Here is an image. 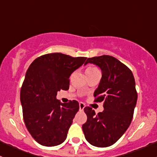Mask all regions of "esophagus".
<instances>
[{"label":"esophagus","mask_w":157,"mask_h":157,"mask_svg":"<svg viewBox=\"0 0 157 157\" xmlns=\"http://www.w3.org/2000/svg\"><path fill=\"white\" fill-rule=\"evenodd\" d=\"M79 106H80V110L83 111L85 108V104L83 102H80L79 103Z\"/></svg>","instance_id":"34e87169"}]
</instances>
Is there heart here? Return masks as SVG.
I'll return each instance as SVG.
<instances>
[{
	"mask_svg": "<svg viewBox=\"0 0 157 157\" xmlns=\"http://www.w3.org/2000/svg\"><path fill=\"white\" fill-rule=\"evenodd\" d=\"M97 68H96V67H88L87 69H86V71H94V70H96Z\"/></svg>",
	"mask_w": 157,
	"mask_h": 157,
	"instance_id": "b5f03b06",
	"label": "heart"
}]
</instances>
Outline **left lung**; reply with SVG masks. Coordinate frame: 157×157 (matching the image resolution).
<instances>
[{
    "label": "left lung",
    "mask_w": 157,
    "mask_h": 157,
    "mask_svg": "<svg viewBox=\"0 0 157 157\" xmlns=\"http://www.w3.org/2000/svg\"><path fill=\"white\" fill-rule=\"evenodd\" d=\"M96 64L102 71V78L93 96L95 102H104V110L96 115L91 107H85L87 121L83 124L86 140L97 147L114 144L127 131L137 100L135 80L126 65L110 55L90 58L85 64Z\"/></svg>",
    "instance_id": "obj_1"
}]
</instances>
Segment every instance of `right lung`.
<instances>
[{
    "label": "right lung",
    "instance_id": "obj_1",
    "mask_svg": "<svg viewBox=\"0 0 157 157\" xmlns=\"http://www.w3.org/2000/svg\"><path fill=\"white\" fill-rule=\"evenodd\" d=\"M86 59L51 53L30 64L22 85L20 102L26 127L39 144L57 146L67 138L80 106L76 100L62 103L56 99L57 93L68 90L70 76Z\"/></svg>",
    "mask_w": 157,
    "mask_h": 157
}]
</instances>
